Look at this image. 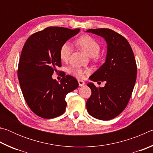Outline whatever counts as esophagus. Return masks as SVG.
<instances>
[{
	"mask_svg": "<svg viewBox=\"0 0 153 153\" xmlns=\"http://www.w3.org/2000/svg\"><path fill=\"white\" fill-rule=\"evenodd\" d=\"M78 84H79V86H84V85L85 84V82L83 81V80H80V79H79L78 80Z\"/></svg>",
	"mask_w": 153,
	"mask_h": 153,
	"instance_id": "1",
	"label": "esophagus"
}]
</instances>
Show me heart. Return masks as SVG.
<instances>
[{
  "instance_id": "obj_1",
  "label": "heart",
  "mask_w": 153,
  "mask_h": 153,
  "mask_svg": "<svg viewBox=\"0 0 153 153\" xmlns=\"http://www.w3.org/2000/svg\"><path fill=\"white\" fill-rule=\"evenodd\" d=\"M77 46L84 51L90 57H94L97 56L100 51V45L94 38L90 36H82L76 40ZM71 46L68 42L64 43L61 46L59 55L62 61H65L69 59L71 53ZM69 73L77 78H83L85 76L89 74L88 70H84L79 67H71L69 69Z\"/></svg>"
}]
</instances>
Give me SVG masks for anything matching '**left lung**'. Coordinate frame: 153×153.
I'll return each instance as SVG.
<instances>
[{
  "label": "left lung",
  "mask_w": 153,
  "mask_h": 153,
  "mask_svg": "<svg viewBox=\"0 0 153 153\" xmlns=\"http://www.w3.org/2000/svg\"><path fill=\"white\" fill-rule=\"evenodd\" d=\"M90 32L102 37L107 45L105 62L91 76L93 82H106L104 87L87 84L92 94L87 100L90 115L100 120H110L125 109L130 99L137 75L134 53L125 38L107 28L89 29Z\"/></svg>",
  "instance_id": "left-lung-1"
}]
</instances>
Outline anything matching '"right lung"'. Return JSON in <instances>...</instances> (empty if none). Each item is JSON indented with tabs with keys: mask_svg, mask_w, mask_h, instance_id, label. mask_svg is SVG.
I'll return each instance as SVG.
<instances>
[{
	"mask_svg": "<svg viewBox=\"0 0 153 153\" xmlns=\"http://www.w3.org/2000/svg\"><path fill=\"white\" fill-rule=\"evenodd\" d=\"M62 27H48L28 38L21 54L17 76L25 101L36 115L51 119L63 114L67 94L76 89L78 82L71 76L61 83L52 76L61 66V46L79 32Z\"/></svg>",
	"mask_w": 153,
	"mask_h": 153,
	"instance_id": "1",
	"label": "right lung"
}]
</instances>
